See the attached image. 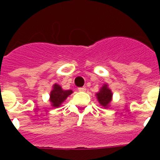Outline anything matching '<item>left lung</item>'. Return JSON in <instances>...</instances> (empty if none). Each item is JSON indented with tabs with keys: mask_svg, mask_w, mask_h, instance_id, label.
Here are the masks:
<instances>
[{
	"mask_svg": "<svg viewBox=\"0 0 160 160\" xmlns=\"http://www.w3.org/2000/svg\"><path fill=\"white\" fill-rule=\"evenodd\" d=\"M70 94H72V90H63L61 86L55 84L53 85V90L51 92V102L52 103V105L55 107H60Z\"/></svg>",
	"mask_w": 160,
	"mask_h": 160,
	"instance_id": "left-lung-1",
	"label": "left lung"
}]
</instances>
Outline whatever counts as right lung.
<instances>
[{
	"label": "right lung",
	"mask_w": 160,
	"mask_h": 160,
	"mask_svg": "<svg viewBox=\"0 0 160 160\" xmlns=\"http://www.w3.org/2000/svg\"><path fill=\"white\" fill-rule=\"evenodd\" d=\"M112 98V92L109 90L107 85H105L101 89L100 92L97 93V99L99 102L103 106H107L109 105Z\"/></svg>",
	"instance_id": "right-lung-1"
}]
</instances>
